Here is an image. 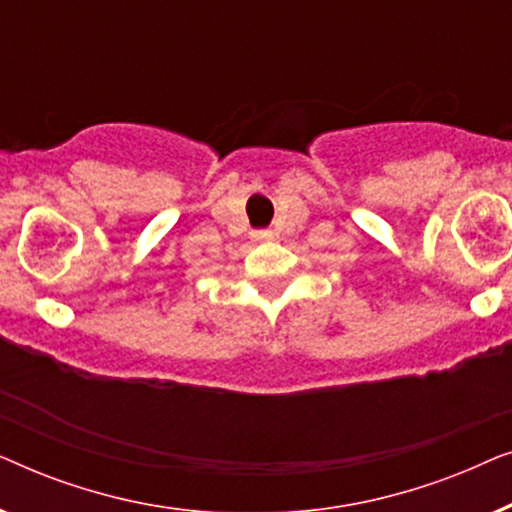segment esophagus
<instances>
[{
    "label": "esophagus",
    "instance_id": "esophagus-1",
    "mask_svg": "<svg viewBox=\"0 0 512 512\" xmlns=\"http://www.w3.org/2000/svg\"><path fill=\"white\" fill-rule=\"evenodd\" d=\"M270 233H265V230H258V233H254L256 240H263V237H268Z\"/></svg>",
    "mask_w": 512,
    "mask_h": 512
}]
</instances>
